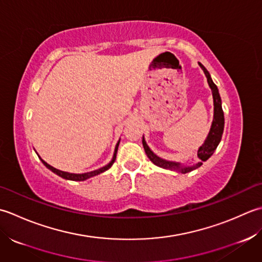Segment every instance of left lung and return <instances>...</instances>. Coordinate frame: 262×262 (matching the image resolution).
<instances>
[{
	"instance_id": "1",
	"label": "left lung",
	"mask_w": 262,
	"mask_h": 262,
	"mask_svg": "<svg viewBox=\"0 0 262 262\" xmlns=\"http://www.w3.org/2000/svg\"><path fill=\"white\" fill-rule=\"evenodd\" d=\"M199 67L202 69V71H204L205 76L207 78L208 84H209V87L211 89L212 99H213V119H212V123L210 126L209 133H208L205 142L202 143V146L199 147L198 152H196L198 161H196L195 163H192V164L189 162L190 165H184V163H181V162L167 161V159H164L162 157L157 156V155L155 154L147 145L145 136H142V146H143V148H145L147 156L158 167L169 169V170H175V172H179L182 174L189 173V172H191V170L199 168L202 165V163L206 162L208 158H210L212 156V154L215 152L217 146L220 145V142L222 140L225 121H224V112L222 108L221 95H220V92H218L217 86L212 81L210 73L208 72L207 69L202 66L200 62H199ZM188 161H190V159H188ZM191 161H193V159H191Z\"/></svg>"
}]
</instances>
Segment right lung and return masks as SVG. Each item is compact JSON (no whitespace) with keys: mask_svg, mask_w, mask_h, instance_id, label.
Instances as JSON below:
<instances>
[{"mask_svg":"<svg viewBox=\"0 0 262 262\" xmlns=\"http://www.w3.org/2000/svg\"><path fill=\"white\" fill-rule=\"evenodd\" d=\"M119 145H120V140L117 141V143H116V146H115V149H114V154H113V157H112V161L107 164V165H105V166H103V167H100V168H98V169H95V170H92V172H87V173H82V174H76V173H69V172H63V170H60V169H57V168H55V167H53V166H51L50 164H47L44 159H41L39 156V158H40V161H41V163L45 165V166L49 168V169H51L53 173H55L56 175H58V176H61L62 179H66V180H70V181H86V180H88V179H90V178H93V176H96V175H98V174H100V173H104L105 170H107L108 168H111V166L112 165L114 164V162H115V159H116V154H117V149H119Z\"/></svg>","mask_w":262,"mask_h":262,"instance_id":"add662e5","label":"right lung"}]
</instances>
